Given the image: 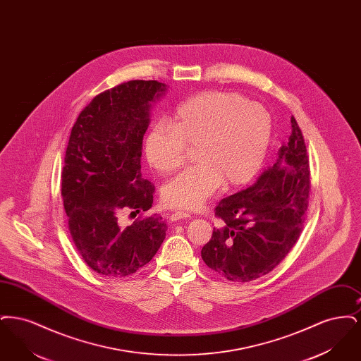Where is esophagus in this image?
I'll return each instance as SVG.
<instances>
[{"label":"esophagus","mask_w":361,"mask_h":361,"mask_svg":"<svg viewBox=\"0 0 361 361\" xmlns=\"http://www.w3.org/2000/svg\"><path fill=\"white\" fill-rule=\"evenodd\" d=\"M187 218H190V214H189V212H185V211H177V212L172 214L171 221H172V222H177V221L187 219Z\"/></svg>","instance_id":"obj_1"}]
</instances>
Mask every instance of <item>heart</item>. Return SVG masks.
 <instances>
[{"mask_svg": "<svg viewBox=\"0 0 361 361\" xmlns=\"http://www.w3.org/2000/svg\"><path fill=\"white\" fill-rule=\"evenodd\" d=\"M272 124L269 114L238 93L206 92L178 105L168 124L159 123L145 142L147 164L155 172L172 173L193 147V166L162 189L168 206L193 208L211 197L224 183H247L267 154Z\"/></svg>", "mask_w": 361, "mask_h": 361, "instance_id": "heart-1", "label": "heart"}]
</instances>
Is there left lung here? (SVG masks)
Instances as JSON below:
<instances>
[{
	"label": "left lung",
	"instance_id": "left-lung-1",
	"mask_svg": "<svg viewBox=\"0 0 361 361\" xmlns=\"http://www.w3.org/2000/svg\"><path fill=\"white\" fill-rule=\"evenodd\" d=\"M291 124L275 165L215 208L221 224L203 246L202 258L227 280L246 283L269 274L302 233L309 206V157L293 116Z\"/></svg>",
	"mask_w": 361,
	"mask_h": 361
}]
</instances>
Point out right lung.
Instances as JSON below:
<instances>
[{"instance_id": "1", "label": "right lung", "mask_w": 361, "mask_h": 361, "mask_svg": "<svg viewBox=\"0 0 361 361\" xmlns=\"http://www.w3.org/2000/svg\"><path fill=\"white\" fill-rule=\"evenodd\" d=\"M168 90L135 80L97 94L71 128L62 171L69 230L87 267L104 277L133 275L154 257L168 226L153 214L123 224L153 204L154 187L140 173L142 140L152 108Z\"/></svg>"}]
</instances>
